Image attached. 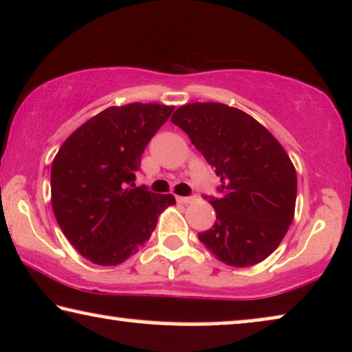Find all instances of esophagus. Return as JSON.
Returning <instances> with one entry per match:
<instances>
[{"label":"esophagus","instance_id":"34e87169","mask_svg":"<svg viewBox=\"0 0 352 352\" xmlns=\"http://www.w3.org/2000/svg\"><path fill=\"white\" fill-rule=\"evenodd\" d=\"M176 200L182 205H189V204H192V201H195V197H177Z\"/></svg>","mask_w":352,"mask_h":352}]
</instances>
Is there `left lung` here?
I'll return each mask as SVG.
<instances>
[{
  "label": "left lung",
  "instance_id": "left-lung-1",
  "mask_svg": "<svg viewBox=\"0 0 352 352\" xmlns=\"http://www.w3.org/2000/svg\"><path fill=\"white\" fill-rule=\"evenodd\" d=\"M171 122L221 177V195L205 197L216 223L199 240L228 266L264 261L295 216L296 171L285 148L252 115L226 104L181 105Z\"/></svg>",
  "mask_w": 352,
  "mask_h": 352
}]
</instances>
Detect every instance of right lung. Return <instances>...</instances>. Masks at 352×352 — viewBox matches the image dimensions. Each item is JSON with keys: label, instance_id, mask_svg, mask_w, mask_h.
Returning a JSON list of instances; mask_svg holds the SVG:
<instances>
[{"label": "right lung", "instance_id": "add662e5", "mask_svg": "<svg viewBox=\"0 0 352 352\" xmlns=\"http://www.w3.org/2000/svg\"><path fill=\"white\" fill-rule=\"evenodd\" d=\"M175 107H109L67 138L51 168L57 224L81 256L117 266L151 239L158 214L176 200L136 187L146 146Z\"/></svg>", "mask_w": 352, "mask_h": 352}]
</instances>
